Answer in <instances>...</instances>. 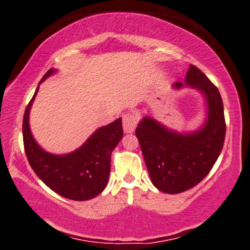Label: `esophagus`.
<instances>
[{"label": "esophagus", "mask_w": 250, "mask_h": 250, "mask_svg": "<svg viewBox=\"0 0 250 250\" xmlns=\"http://www.w3.org/2000/svg\"><path fill=\"white\" fill-rule=\"evenodd\" d=\"M137 116L133 113H125L122 117V122H123V130L125 133H133L137 125Z\"/></svg>", "instance_id": "obj_1"}]
</instances>
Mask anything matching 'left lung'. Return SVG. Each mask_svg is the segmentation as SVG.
I'll list each match as a JSON object with an SVG mask.
<instances>
[{
	"label": "left lung",
	"mask_w": 250,
	"mask_h": 250,
	"mask_svg": "<svg viewBox=\"0 0 250 250\" xmlns=\"http://www.w3.org/2000/svg\"><path fill=\"white\" fill-rule=\"evenodd\" d=\"M186 85L201 91L207 102L205 125L193 133H177L153 117L137 125L139 139L151 182L159 190L179 194L193 188L207 176L223 148L226 121L220 91L199 68L191 64ZM175 83V88L182 87Z\"/></svg>",
	"instance_id": "1"
}]
</instances>
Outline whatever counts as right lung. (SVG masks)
I'll return each instance as SVG.
<instances>
[{
  "label": "right lung",
  "mask_w": 250,
  "mask_h": 250,
  "mask_svg": "<svg viewBox=\"0 0 250 250\" xmlns=\"http://www.w3.org/2000/svg\"><path fill=\"white\" fill-rule=\"evenodd\" d=\"M55 71L48 70L41 82ZM37 90L25 108L22 128L24 151L30 167L47 187L61 196L75 201L93 199L102 193L108 183L111 151L123 136L122 119L97 129L73 153L50 154L37 145L29 127V111Z\"/></svg>",
  "instance_id": "obj_1"
}]
</instances>
